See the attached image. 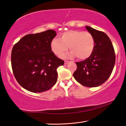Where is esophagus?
<instances>
[{
  "label": "esophagus",
  "mask_w": 126,
  "mask_h": 126,
  "mask_svg": "<svg viewBox=\"0 0 126 126\" xmlns=\"http://www.w3.org/2000/svg\"><path fill=\"white\" fill-rule=\"evenodd\" d=\"M69 61H64V64H67L68 63H69Z\"/></svg>",
  "instance_id": "esophagus-1"
}]
</instances>
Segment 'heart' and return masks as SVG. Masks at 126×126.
<instances>
[{"label": "heart", "instance_id": "heart-1", "mask_svg": "<svg viewBox=\"0 0 126 126\" xmlns=\"http://www.w3.org/2000/svg\"><path fill=\"white\" fill-rule=\"evenodd\" d=\"M94 39L88 32L71 30L60 35V39L54 38L50 43L52 50L58 56L67 52L69 47L71 51L64 57L71 58L77 57L79 59L89 58L94 48Z\"/></svg>", "mask_w": 126, "mask_h": 126}]
</instances>
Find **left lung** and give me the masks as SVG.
Listing matches in <instances>:
<instances>
[{"label": "left lung", "instance_id": "8db88e82", "mask_svg": "<svg viewBox=\"0 0 126 126\" xmlns=\"http://www.w3.org/2000/svg\"><path fill=\"white\" fill-rule=\"evenodd\" d=\"M94 39L93 53L86 60L77 62L73 77L79 83L87 87H95L106 82L111 74L116 56L111 40L106 33L86 26Z\"/></svg>", "mask_w": 126, "mask_h": 126}]
</instances>
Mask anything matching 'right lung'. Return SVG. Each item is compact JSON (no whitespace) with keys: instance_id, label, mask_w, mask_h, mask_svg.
<instances>
[{"instance_id":"1","label":"right lung","mask_w":126,"mask_h":126,"mask_svg":"<svg viewBox=\"0 0 126 126\" xmlns=\"http://www.w3.org/2000/svg\"><path fill=\"white\" fill-rule=\"evenodd\" d=\"M56 35V32L52 29L28 34L13 48V72L18 83L27 91L43 92L56 83L57 68L64 64L50 47L51 41Z\"/></svg>"}]
</instances>
